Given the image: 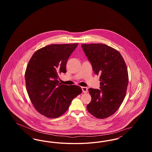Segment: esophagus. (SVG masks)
Listing matches in <instances>:
<instances>
[{"label": "esophagus", "mask_w": 152, "mask_h": 152, "mask_svg": "<svg viewBox=\"0 0 152 152\" xmlns=\"http://www.w3.org/2000/svg\"><path fill=\"white\" fill-rule=\"evenodd\" d=\"M81 88H82V91H83V92H84V93H87L88 92V88H87V87H81Z\"/></svg>", "instance_id": "1"}]
</instances>
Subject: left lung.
I'll list each match as a JSON object with an SVG mask.
<instances>
[{"instance_id":"8db88e82","label":"left lung","mask_w":152,"mask_h":152,"mask_svg":"<svg viewBox=\"0 0 152 152\" xmlns=\"http://www.w3.org/2000/svg\"><path fill=\"white\" fill-rule=\"evenodd\" d=\"M81 47L101 81L100 89H88L92 100L87 110L97 118H106L116 112L125 99L129 81L126 65L120 53L106 44H83Z\"/></svg>"}]
</instances>
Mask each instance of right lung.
Here are the masks:
<instances>
[{
    "instance_id": "add662e5",
    "label": "right lung",
    "mask_w": 152,
    "mask_h": 152,
    "mask_svg": "<svg viewBox=\"0 0 152 152\" xmlns=\"http://www.w3.org/2000/svg\"><path fill=\"white\" fill-rule=\"evenodd\" d=\"M78 43L51 44L36 51L25 72L29 99L36 110L48 118L63 115L73 99L82 92L77 86L59 83L58 75L66 73V62Z\"/></svg>"
}]
</instances>
